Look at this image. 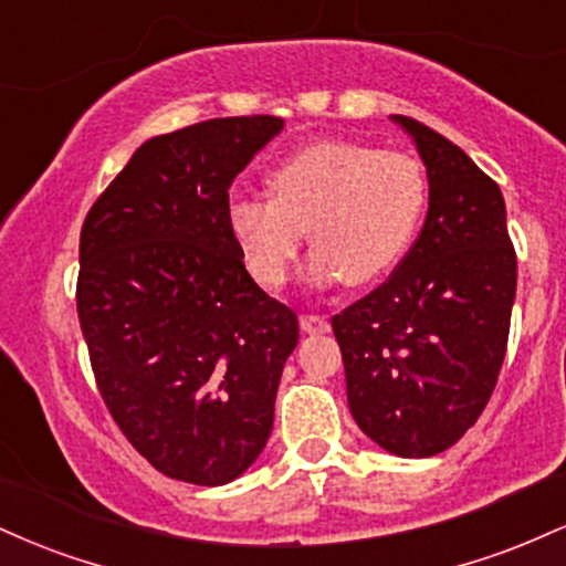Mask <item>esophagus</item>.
Listing matches in <instances>:
<instances>
[{
	"label": "esophagus",
	"mask_w": 566,
	"mask_h": 566,
	"mask_svg": "<svg viewBox=\"0 0 566 566\" xmlns=\"http://www.w3.org/2000/svg\"><path fill=\"white\" fill-rule=\"evenodd\" d=\"M301 327L311 335H322V333H329V319L324 314H303Z\"/></svg>",
	"instance_id": "34e87169"
}]
</instances>
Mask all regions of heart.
Listing matches in <instances>:
<instances>
[{
    "mask_svg": "<svg viewBox=\"0 0 566 566\" xmlns=\"http://www.w3.org/2000/svg\"><path fill=\"white\" fill-rule=\"evenodd\" d=\"M271 197H233L226 223L263 287L287 282L305 244L316 284H373L391 274L423 223L428 170L415 154L356 140L297 148L265 175Z\"/></svg>",
    "mask_w": 566,
    "mask_h": 566,
    "instance_id": "heart-1",
    "label": "heart"
}]
</instances>
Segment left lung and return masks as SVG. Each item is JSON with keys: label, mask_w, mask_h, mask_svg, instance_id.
Segmentation results:
<instances>
[{"label": "left lung", "mask_w": 566, "mask_h": 566, "mask_svg": "<svg viewBox=\"0 0 566 566\" xmlns=\"http://www.w3.org/2000/svg\"><path fill=\"white\" fill-rule=\"evenodd\" d=\"M428 216L378 290L333 316L356 426L399 458H431L484 412L505 359L516 250L495 180L409 116Z\"/></svg>", "instance_id": "left-lung-1"}]
</instances>
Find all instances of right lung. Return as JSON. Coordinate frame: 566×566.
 I'll return each mask as SVG.
<instances>
[{
	"label": "right lung",
	"mask_w": 566,
	"mask_h": 566,
	"mask_svg": "<svg viewBox=\"0 0 566 566\" xmlns=\"http://www.w3.org/2000/svg\"><path fill=\"white\" fill-rule=\"evenodd\" d=\"M284 119L226 116L146 140L84 218L76 314L97 391L154 469L218 486L255 463L295 311L247 274L229 188Z\"/></svg>",
	"instance_id": "right-lung-1"
}]
</instances>
